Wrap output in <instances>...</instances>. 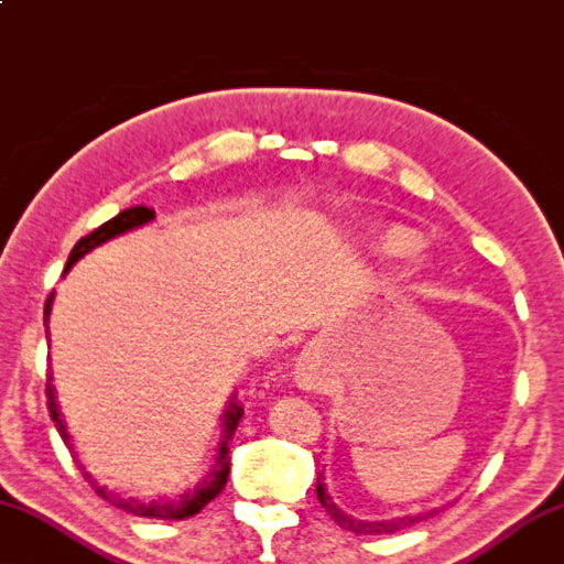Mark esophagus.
I'll use <instances>...</instances> for the list:
<instances>
[{
    "label": "esophagus",
    "instance_id": "obj_1",
    "mask_svg": "<svg viewBox=\"0 0 564 564\" xmlns=\"http://www.w3.org/2000/svg\"><path fill=\"white\" fill-rule=\"evenodd\" d=\"M297 380H300V386H305V388H315L317 386V366H315V360L305 358V360L300 362Z\"/></svg>",
    "mask_w": 564,
    "mask_h": 564
}]
</instances>
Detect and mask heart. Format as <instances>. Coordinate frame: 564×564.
Masks as SVG:
<instances>
[{"instance_id":"1","label":"heart","mask_w":564,"mask_h":564,"mask_svg":"<svg viewBox=\"0 0 564 564\" xmlns=\"http://www.w3.org/2000/svg\"><path fill=\"white\" fill-rule=\"evenodd\" d=\"M413 241L405 237V234H395V237H391V241H388V249L391 252H405V249H411Z\"/></svg>"}]
</instances>
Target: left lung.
<instances>
[{
  "label": "left lung",
  "mask_w": 564,
  "mask_h": 564,
  "mask_svg": "<svg viewBox=\"0 0 564 564\" xmlns=\"http://www.w3.org/2000/svg\"><path fill=\"white\" fill-rule=\"evenodd\" d=\"M317 499L319 505L325 507V512L330 514L337 524L343 527V530H350L355 534H393V532H401L405 527H413L426 519L429 514H415V517H398V519H386V522H366V519H352L350 514H345L343 509L335 507V501L330 499V494H327L323 479L317 476ZM433 514V512H431Z\"/></svg>",
  "instance_id": "8db88e82"
}]
</instances>
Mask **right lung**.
Returning <instances> with one entry per match:
<instances>
[{"mask_svg": "<svg viewBox=\"0 0 564 564\" xmlns=\"http://www.w3.org/2000/svg\"><path fill=\"white\" fill-rule=\"evenodd\" d=\"M153 219V212L145 209V206H133V209H126L120 212L116 219H110L106 224H100L98 229L90 231L88 237H83L77 245L73 247L70 257H67V264H65V272L70 270V267L80 259L83 254H88L90 249H95L102 241H108L112 237H118V234H123L128 229H135L141 227V224L151 221ZM50 305H52V294L45 300V323H47V315H50ZM47 411H50V419L55 421V429L59 431V436L67 446H70V441H67V431H65V423L59 419L57 413V403H55V393H52V386H50V376H47ZM241 413H245V405L239 403L237 393L227 405V413H224V441L219 446V456H216V466L214 471L206 476V479L198 484L194 491H186L181 494L178 499H161V501H138V499H123L118 497V494L106 491L98 484L90 481V474L85 471V479L90 481V487H95L98 491V497H102L106 501H110L112 507L123 509L128 514H135V517H153V519H186V517H194L202 512V509L209 505L212 499H216L221 494V489L227 487V476H229V438L234 436V431H237V423L241 419Z\"/></svg>", "mask_w": 564, "mask_h": 564, "instance_id": "obj_1", "label": "right lung"}]
</instances>
